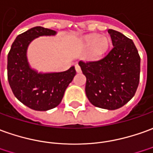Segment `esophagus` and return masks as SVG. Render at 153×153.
Instances as JSON below:
<instances>
[{
	"label": "esophagus",
	"mask_w": 153,
	"mask_h": 153,
	"mask_svg": "<svg viewBox=\"0 0 153 153\" xmlns=\"http://www.w3.org/2000/svg\"><path fill=\"white\" fill-rule=\"evenodd\" d=\"M75 69H76L77 73H80V72H81V67H80V66H79L78 64H76V65H75Z\"/></svg>",
	"instance_id": "obj_1"
}]
</instances>
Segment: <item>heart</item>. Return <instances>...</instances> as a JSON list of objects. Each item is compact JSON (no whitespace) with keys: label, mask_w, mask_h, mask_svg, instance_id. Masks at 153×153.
Listing matches in <instances>:
<instances>
[{"label":"heart","mask_w":153,"mask_h":153,"mask_svg":"<svg viewBox=\"0 0 153 153\" xmlns=\"http://www.w3.org/2000/svg\"><path fill=\"white\" fill-rule=\"evenodd\" d=\"M84 45L89 48V56L92 60L102 58L109 48L110 41L105 36L91 35L84 40Z\"/></svg>","instance_id":"1"}]
</instances>
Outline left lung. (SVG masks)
Here are the masks:
<instances>
[{
  "label": "left lung",
  "mask_w": 153,
  "mask_h": 153,
  "mask_svg": "<svg viewBox=\"0 0 153 153\" xmlns=\"http://www.w3.org/2000/svg\"><path fill=\"white\" fill-rule=\"evenodd\" d=\"M113 48L96 62H79L86 76V95L95 107L116 110L127 104L137 89L140 56L131 39L109 29Z\"/></svg>",
  "instance_id": "1"
}]
</instances>
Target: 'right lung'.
Wrapping results in <instances>:
<instances>
[{"mask_svg": "<svg viewBox=\"0 0 153 153\" xmlns=\"http://www.w3.org/2000/svg\"><path fill=\"white\" fill-rule=\"evenodd\" d=\"M56 31L36 26L16 36L7 56V77L15 97L26 107L47 111L57 107L66 87L76 75L75 66L62 72H38L30 67L27 48L39 36H55Z\"/></svg>", "mask_w": 153, "mask_h": 153, "instance_id": "obj_1", "label": "right lung"}]
</instances>
